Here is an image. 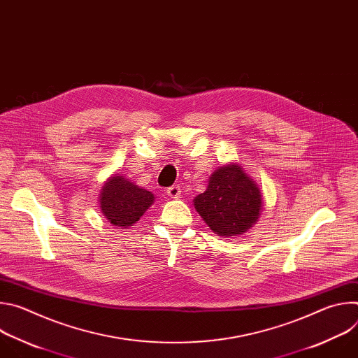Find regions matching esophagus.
Listing matches in <instances>:
<instances>
[{"mask_svg": "<svg viewBox=\"0 0 358 358\" xmlns=\"http://www.w3.org/2000/svg\"><path fill=\"white\" fill-rule=\"evenodd\" d=\"M166 192H167V195L171 196V198H178L180 194H181V188H180V185H171V187L167 188Z\"/></svg>", "mask_w": 358, "mask_h": 358, "instance_id": "1", "label": "esophagus"}]
</instances>
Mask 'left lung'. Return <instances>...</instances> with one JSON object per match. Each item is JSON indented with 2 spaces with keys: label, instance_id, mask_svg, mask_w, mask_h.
Returning a JSON list of instances; mask_svg holds the SVG:
<instances>
[{
  "label": "left lung",
  "instance_id": "left-lung-1",
  "mask_svg": "<svg viewBox=\"0 0 358 358\" xmlns=\"http://www.w3.org/2000/svg\"><path fill=\"white\" fill-rule=\"evenodd\" d=\"M261 206L258 185L238 164L218 169L206 192L194 199L198 214L220 236L246 232L259 218Z\"/></svg>",
  "mask_w": 358,
  "mask_h": 358
}]
</instances>
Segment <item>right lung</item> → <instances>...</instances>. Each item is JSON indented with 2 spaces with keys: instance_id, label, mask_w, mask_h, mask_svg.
Masks as SVG:
<instances>
[{
  "instance_id": "1",
  "label": "right lung",
  "mask_w": 358,
  "mask_h": 358,
  "mask_svg": "<svg viewBox=\"0 0 358 358\" xmlns=\"http://www.w3.org/2000/svg\"><path fill=\"white\" fill-rule=\"evenodd\" d=\"M99 199L105 218L116 227L127 228L148 210L155 195L120 176H115L101 188Z\"/></svg>"
}]
</instances>
